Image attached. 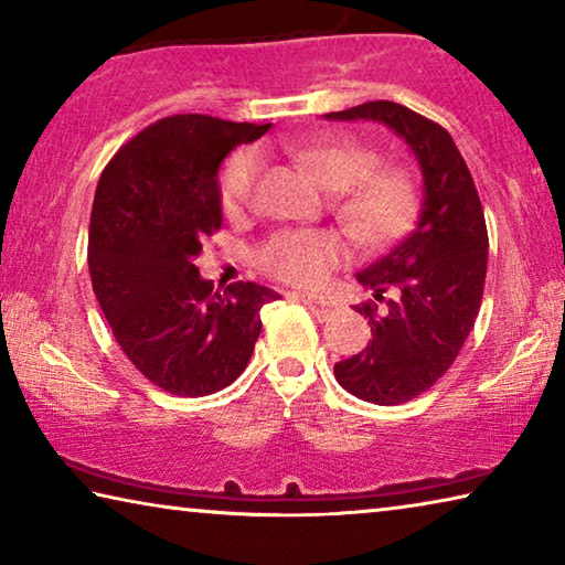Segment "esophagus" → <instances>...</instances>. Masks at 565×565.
Masks as SVG:
<instances>
[{
	"label": "esophagus",
	"mask_w": 565,
	"mask_h": 565,
	"mask_svg": "<svg viewBox=\"0 0 565 565\" xmlns=\"http://www.w3.org/2000/svg\"><path fill=\"white\" fill-rule=\"evenodd\" d=\"M299 299L306 303V309H309L313 317L321 319V321L331 313V303L329 301H319V299H313V296H309V294H301Z\"/></svg>",
	"instance_id": "esophagus-1"
}]
</instances>
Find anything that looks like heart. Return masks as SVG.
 I'll use <instances>...</instances> for the list:
<instances>
[{"label": "heart", "instance_id": "b5f03b06", "mask_svg": "<svg viewBox=\"0 0 565 565\" xmlns=\"http://www.w3.org/2000/svg\"><path fill=\"white\" fill-rule=\"evenodd\" d=\"M294 159L319 186L337 194V216L359 242L379 246L394 242L414 224L420 191L414 174L401 164H379L371 147L351 137H323L294 151ZM262 157L254 149L236 151L218 174V202L228 218L242 216L254 199ZM347 256L333 232L299 228L279 232L256 259L266 274L301 289H317Z\"/></svg>", "mask_w": 565, "mask_h": 565}]
</instances>
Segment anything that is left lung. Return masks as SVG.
I'll return each mask as SVG.
<instances>
[{"mask_svg":"<svg viewBox=\"0 0 565 565\" xmlns=\"http://www.w3.org/2000/svg\"><path fill=\"white\" fill-rule=\"evenodd\" d=\"M323 117L386 124L424 174L414 232L356 274L374 291V301L353 306L371 323L369 347L333 366L349 394L379 406L406 404L451 369L481 309L489 262L481 199L441 124L384 99Z\"/></svg>","mask_w":565,"mask_h":565,"instance_id":"8db88e82","label":"left lung"}]
</instances>
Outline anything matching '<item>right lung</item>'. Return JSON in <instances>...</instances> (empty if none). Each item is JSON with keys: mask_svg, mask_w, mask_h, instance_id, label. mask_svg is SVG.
<instances>
[{"mask_svg": "<svg viewBox=\"0 0 565 565\" xmlns=\"http://www.w3.org/2000/svg\"><path fill=\"white\" fill-rule=\"evenodd\" d=\"M271 124L174 114L127 141L102 171L89 222V274L127 359L174 396H209L236 381L262 333L254 281L224 294L196 256L222 228L218 167Z\"/></svg>", "mask_w": 565, "mask_h": 565, "instance_id": "right-lung-1", "label": "right lung"}]
</instances>
